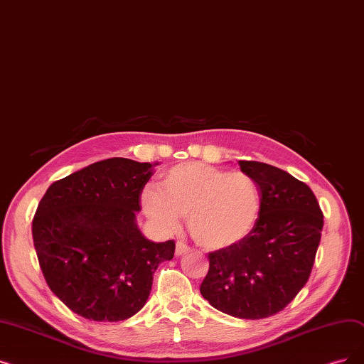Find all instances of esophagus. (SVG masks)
I'll list each match as a JSON object with an SVG mask.
<instances>
[{
    "instance_id": "34e87169",
    "label": "esophagus",
    "mask_w": 364,
    "mask_h": 364,
    "mask_svg": "<svg viewBox=\"0 0 364 364\" xmlns=\"http://www.w3.org/2000/svg\"><path fill=\"white\" fill-rule=\"evenodd\" d=\"M188 251H191V247H188L186 242H183V241H178V242H177V247H176V256L187 255Z\"/></svg>"
}]
</instances>
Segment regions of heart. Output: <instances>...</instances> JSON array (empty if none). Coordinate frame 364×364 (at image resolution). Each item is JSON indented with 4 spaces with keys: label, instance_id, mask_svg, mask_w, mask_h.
Returning a JSON list of instances; mask_svg holds the SVG:
<instances>
[{
    "label": "heart",
    "instance_id": "1",
    "mask_svg": "<svg viewBox=\"0 0 364 364\" xmlns=\"http://www.w3.org/2000/svg\"><path fill=\"white\" fill-rule=\"evenodd\" d=\"M147 217L161 229H176L187 215L193 240L205 248H225L244 240L256 226L262 198L247 172H230L202 162L165 171L157 188L141 195Z\"/></svg>",
    "mask_w": 364,
    "mask_h": 364
}]
</instances>
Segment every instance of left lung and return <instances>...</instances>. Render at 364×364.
I'll return each mask as SVG.
<instances>
[{"label":"left lung","instance_id":"obj_1","mask_svg":"<svg viewBox=\"0 0 364 364\" xmlns=\"http://www.w3.org/2000/svg\"><path fill=\"white\" fill-rule=\"evenodd\" d=\"M238 164L259 184L260 214L244 240L210 252L200 294L232 317L260 320L282 311L308 282L324 221L305 183L263 162Z\"/></svg>","mask_w":364,"mask_h":364}]
</instances>
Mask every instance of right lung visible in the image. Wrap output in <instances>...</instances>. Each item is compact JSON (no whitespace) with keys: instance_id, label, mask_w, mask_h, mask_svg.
I'll return each mask as SVG.
<instances>
[{"instance_id":"1","label":"right lung","mask_w":364,"mask_h":364,"mask_svg":"<svg viewBox=\"0 0 364 364\" xmlns=\"http://www.w3.org/2000/svg\"><path fill=\"white\" fill-rule=\"evenodd\" d=\"M151 168L112 157L55 181L38 203L33 240L41 272L83 318L132 317L146 305L157 267L173 257L176 242L149 241L135 223Z\"/></svg>"}]
</instances>
